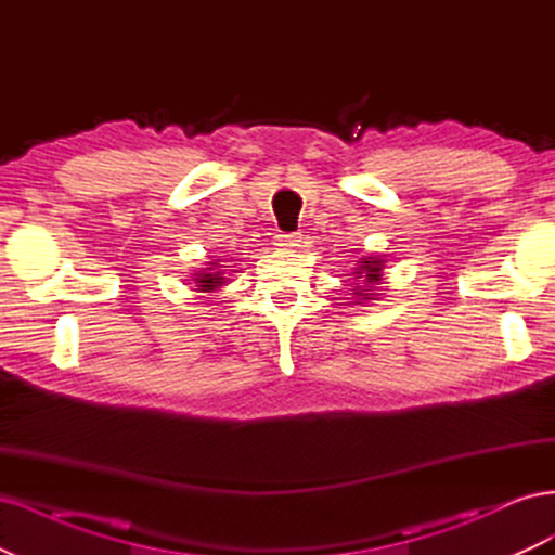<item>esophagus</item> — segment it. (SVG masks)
Returning a JSON list of instances; mask_svg holds the SVG:
<instances>
[{
  "mask_svg": "<svg viewBox=\"0 0 555 555\" xmlns=\"http://www.w3.org/2000/svg\"><path fill=\"white\" fill-rule=\"evenodd\" d=\"M275 249H284V251H292L296 247H300V236L298 233H280L275 236Z\"/></svg>",
  "mask_w": 555,
  "mask_h": 555,
  "instance_id": "1",
  "label": "esophagus"
}]
</instances>
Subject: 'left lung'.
Segmentation results:
<instances>
[{"label":"left lung","mask_w":555,"mask_h":555,"mask_svg":"<svg viewBox=\"0 0 555 555\" xmlns=\"http://www.w3.org/2000/svg\"><path fill=\"white\" fill-rule=\"evenodd\" d=\"M382 271H384V259L382 257H363L357 261L354 275H357V289H351L357 296L354 304L361 300H377L379 294H375L382 284Z\"/></svg>","instance_id":"left-lung-1"}]
</instances>
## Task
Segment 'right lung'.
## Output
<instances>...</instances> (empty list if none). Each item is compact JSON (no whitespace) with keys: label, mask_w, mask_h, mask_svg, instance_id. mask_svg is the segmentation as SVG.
I'll list each match as a JSON object with an SVG mask.
<instances>
[{"label":"right lung","mask_w":555,"mask_h":555,"mask_svg":"<svg viewBox=\"0 0 555 555\" xmlns=\"http://www.w3.org/2000/svg\"><path fill=\"white\" fill-rule=\"evenodd\" d=\"M208 266L210 268H201V271L194 273V278H192L194 280V292H206L208 294V292H217L227 284V278H224L222 268H220V259L208 261Z\"/></svg>","instance_id":"obj_1"}]
</instances>
